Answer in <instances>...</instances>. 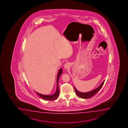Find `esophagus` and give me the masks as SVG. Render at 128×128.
Returning <instances> with one entry per match:
<instances>
[{
    "label": "esophagus",
    "instance_id": "esophagus-1",
    "mask_svg": "<svg viewBox=\"0 0 128 128\" xmlns=\"http://www.w3.org/2000/svg\"><path fill=\"white\" fill-rule=\"evenodd\" d=\"M70 67V63H68V62H67L64 65V68L66 69Z\"/></svg>",
    "mask_w": 128,
    "mask_h": 128
}]
</instances>
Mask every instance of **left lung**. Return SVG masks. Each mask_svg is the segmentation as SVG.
Returning a JSON list of instances; mask_svg holds the SVG:
<instances>
[{
  "label": "left lung",
  "mask_w": 128,
  "mask_h": 128,
  "mask_svg": "<svg viewBox=\"0 0 128 128\" xmlns=\"http://www.w3.org/2000/svg\"><path fill=\"white\" fill-rule=\"evenodd\" d=\"M104 81H105L104 80L100 86H99L98 88H96V89L93 90L92 91L88 92H86V93H82L80 92H79V91L77 90L76 89L75 87L74 86L76 94V95H77V96H79L80 98H84V99H88V98H90L92 96H93L97 92H98V91L100 90V88H102V86L104 84Z\"/></svg>",
  "instance_id": "8db88e82"
}]
</instances>
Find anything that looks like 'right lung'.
<instances>
[{"mask_svg": "<svg viewBox=\"0 0 128 128\" xmlns=\"http://www.w3.org/2000/svg\"><path fill=\"white\" fill-rule=\"evenodd\" d=\"M62 73V68H60V70H58L57 77V88H56V91L54 94L52 95H46L42 94L36 92V94H38V95L40 96L41 98L43 99L44 100H52L56 99L58 98V96H59L60 94V91H59V88H58V79L60 78V76Z\"/></svg>", "mask_w": 128, "mask_h": 128, "instance_id": "obj_1", "label": "right lung"}]
</instances>
